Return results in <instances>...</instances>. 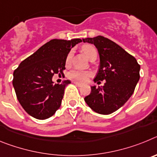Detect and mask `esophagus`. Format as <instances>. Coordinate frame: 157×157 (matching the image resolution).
Wrapping results in <instances>:
<instances>
[{"instance_id": "34e87169", "label": "esophagus", "mask_w": 157, "mask_h": 157, "mask_svg": "<svg viewBox=\"0 0 157 157\" xmlns=\"http://www.w3.org/2000/svg\"><path fill=\"white\" fill-rule=\"evenodd\" d=\"M74 83H75V84L76 86H78V87H81L82 86L81 84V83H78V82H74Z\"/></svg>"}]
</instances>
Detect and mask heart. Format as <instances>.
I'll list each match as a JSON object with an SVG mask.
<instances>
[{
	"label": "heart",
	"mask_w": 157,
	"mask_h": 157,
	"mask_svg": "<svg viewBox=\"0 0 157 157\" xmlns=\"http://www.w3.org/2000/svg\"><path fill=\"white\" fill-rule=\"evenodd\" d=\"M82 51L86 56L90 59L91 56L94 52H97L96 48L94 46L90 45H85L82 47ZM71 52H69L67 54L66 58V64H68L69 62L71 60ZM91 75V73L90 71H79V70H72L68 73V78L70 79L73 80L75 82H85L87 81L89 77Z\"/></svg>",
	"instance_id": "heart-1"
}]
</instances>
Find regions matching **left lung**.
<instances>
[{
    "label": "left lung",
    "instance_id": "left-lung-1",
    "mask_svg": "<svg viewBox=\"0 0 157 157\" xmlns=\"http://www.w3.org/2000/svg\"><path fill=\"white\" fill-rule=\"evenodd\" d=\"M82 41L94 44L99 52L101 63L94 82L106 80L102 88L91 87V93L85 101L97 113L112 114L134 93L140 78V65L134 56L107 37L98 36Z\"/></svg>",
    "mask_w": 157,
    "mask_h": 157
}]
</instances>
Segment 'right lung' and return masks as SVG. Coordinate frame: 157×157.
I'll return each instance as SVG.
<instances>
[{"label": "right lung", "instance_id": "add662e5", "mask_svg": "<svg viewBox=\"0 0 157 157\" xmlns=\"http://www.w3.org/2000/svg\"><path fill=\"white\" fill-rule=\"evenodd\" d=\"M52 39L23 60L13 73L16 98L26 112L37 120H46L61 105L64 89L71 82L53 84L52 76L63 74L71 48L81 42Z\"/></svg>", "mask_w": 157, "mask_h": 157}]
</instances>
